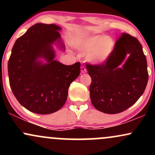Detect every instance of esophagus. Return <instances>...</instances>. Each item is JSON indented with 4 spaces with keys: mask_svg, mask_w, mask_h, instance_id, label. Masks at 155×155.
<instances>
[{
    "mask_svg": "<svg viewBox=\"0 0 155 155\" xmlns=\"http://www.w3.org/2000/svg\"><path fill=\"white\" fill-rule=\"evenodd\" d=\"M81 73H86L87 72V69L85 68V67L84 66V65H81Z\"/></svg>",
    "mask_w": 155,
    "mask_h": 155,
    "instance_id": "34e87169",
    "label": "esophagus"
}]
</instances>
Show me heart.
Segmentation results:
<instances>
[{
    "label": "heart",
    "instance_id": "heart-1",
    "mask_svg": "<svg viewBox=\"0 0 155 155\" xmlns=\"http://www.w3.org/2000/svg\"><path fill=\"white\" fill-rule=\"evenodd\" d=\"M81 50L90 51L87 59L91 63H101L105 61L111 54L114 47L111 38L104 35H97L87 37L80 43Z\"/></svg>",
    "mask_w": 155,
    "mask_h": 155
}]
</instances>
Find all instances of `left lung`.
Wrapping results in <instances>:
<instances>
[{
	"instance_id": "8db88e82",
	"label": "left lung",
	"mask_w": 155,
	"mask_h": 155,
	"mask_svg": "<svg viewBox=\"0 0 155 155\" xmlns=\"http://www.w3.org/2000/svg\"><path fill=\"white\" fill-rule=\"evenodd\" d=\"M127 54L122 69L118 66ZM92 79L90 99L93 106L106 114H118L133 106L144 92L149 79L147 58L136 37L122 33L111 54L99 65L86 63Z\"/></svg>"
}]
</instances>
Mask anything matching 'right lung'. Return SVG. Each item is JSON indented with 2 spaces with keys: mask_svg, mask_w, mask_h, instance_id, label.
<instances>
[{
  "mask_svg": "<svg viewBox=\"0 0 155 155\" xmlns=\"http://www.w3.org/2000/svg\"><path fill=\"white\" fill-rule=\"evenodd\" d=\"M54 24L37 23L17 39L8 62L9 84L19 103L33 113L49 114L60 109L69 86L80 74V63L65 65L54 60L51 44L60 43ZM45 58L48 63L37 61Z\"/></svg>",
  "mask_w": 155,
  "mask_h": 155,
  "instance_id": "right-lung-1",
  "label": "right lung"
}]
</instances>
